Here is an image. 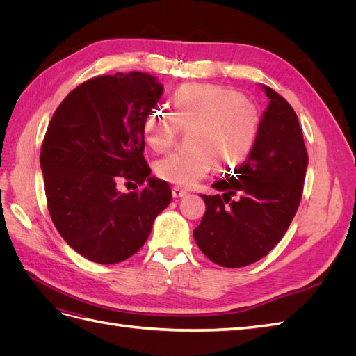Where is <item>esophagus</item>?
<instances>
[{"label":"esophagus","instance_id":"1","mask_svg":"<svg viewBox=\"0 0 356 356\" xmlns=\"http://www.w3.org/2000/svg\"><path fill=\"white\" fill-rule=\"evenodd\" d=\"M172 196H174L175 199L184 197V196H187V191H186V190H182V188H179V187H174V188H172Z\"/></svg>","mask_w":356,"mask_h":356}]
</instances>
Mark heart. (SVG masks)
Returning <instances> with one entry per match:
<instances>
[{
	"instance_id": "heart-1",
	"label": "heart",
	"mask_w": 356,
	"mask_h": 356,
	"mask_svg": "<svg viewBox=\"0 0 356 356\" xmlns=\"http://www.w3.org/2000/svg\"><path fill=\"white\" fill-rule=\"evenodd\" d=\"M188 152L174 153L156 163L157 175L170 184L191 187L207 177L213 163L239 166L250 156L260 129V111L227 88L190 83L177 90L170 113L153 110L143 123V136L153 152L174 144L179 129H190Z\"/></svg>"
}]
</instances>
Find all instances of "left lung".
<instances>
[{"label": "left lung", "instance_id": "1", "mask_svg": "<svg viewBox=\"0 0 356 356\" xmlns=\"http://www.w3.org/2000/svg\"><path fill=\"white\" fill-rule=\"evenodd\" d=\"M260 89L268 104L251 153L236 175L213 182L221 196L202 195L207 211L193 232L200 251L222 267H245L270 252L286 233L303 193L309 157L297 114L268 86Z\"/></svg>", "mask_w": 356, "mask_h": 356}]
</instances>
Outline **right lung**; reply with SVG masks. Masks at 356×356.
Instances as JSON below:
<instances>
[{
  "label": "right lung",
  "instance_id": "add662e5",
  "mask_svg": "<svg viewBox=\"0 0 356 356\" xmlns=\"http://www.w3.org/2000/svg\"><path fill=\"white\" fill-rule=\"evenodd\" d=\"M163 93L148 72H117L84 81L53 114L40 165L53 224L65 242L99 264L127 260L148 239L172 199L149 177L143 123ZM143 188L122 193L118 180Z\"/></svg>",
  "mask_w": 356,
  "mask_h": 356
}]
</instances>
